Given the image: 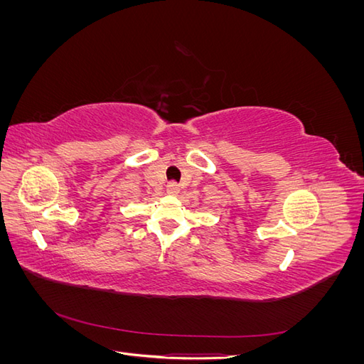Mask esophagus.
I'll list each match as a JSON object with an SVG mask.
<instances>
[{"label": "esophagus", "mask_w": 364, "mask_h": 364, "mask_svg": "<svg viewBox=\"0 0 364 364\" xmlns=\"http://www.w3.org/2000/svg\"><path fill=\"white\" fill-rule=\"evenodd\" d=\"M167 193L170 194V196H176L179 193V185L176 183V182H170L168 185H167Z\"/></svg>", "instance_id": "obj_1"}]
</instances>
